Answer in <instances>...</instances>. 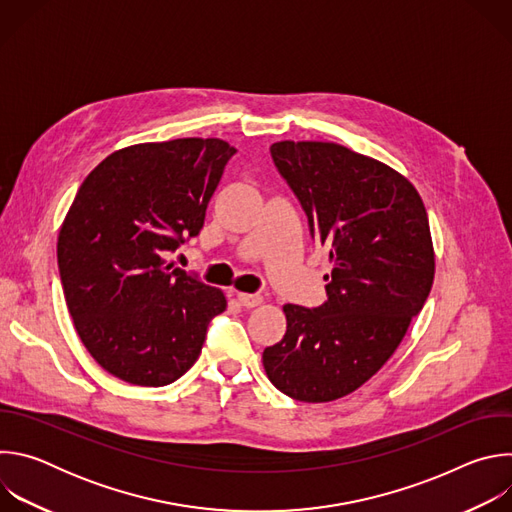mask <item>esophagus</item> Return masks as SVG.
<instances>
[{"label": "esophagus", "mask_w": 512, "mask_h": 512, "mask_svg": "<svg viewBox=\"0 0 512 512\" xmlns=\"http://www.w3.org/2000/svg\"><path fill=\"white\" fill-rule=\"evenodd\" d=\"M237 300L245 308H255V306H259L263 302V296L261 294H239Z\"/></svg>", "instance_id": "1"}]
</instances>
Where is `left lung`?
Masks as SVG:
<instances>
[{
    "mask_svg": "<svg viewBox=\"0 0 512 512\" xmlns=\"http://www.w3.org/2000/svg\"><path fill=\"white\" fill-rule=\"evenodd\" d=\"M269 152L332 273L322 306H283L287 330L263 367L283 395L326 403L367 383L421 312L435 271L427 212L411 182L338 143L277 141Z\"/></svg>",
    "mask_w": 512,
    "mask_h": 512,
    "instance_id": "1",
    "label": "left lung"
}]
</instances>
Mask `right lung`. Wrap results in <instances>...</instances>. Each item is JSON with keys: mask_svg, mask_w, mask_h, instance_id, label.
Segmentation results:
<instances>
[{"mask_svg": "<svg viewBox=\"0 0 512 512\" xmlns=\"http://www.w3.org/2000/svg\"><path fill=\"white\" fill-rule=\"evenodd\" d=\"M223 139L139 143L107 156L81 184L58 235L68 312L113 377L164 387L196 362L223 291L164 255L196 237L225 166Z\"/></svg>", "mask_w": 512, "mask_h": 512, "instance_id": "obj_1", "label": "right lung"}]
</instances>
